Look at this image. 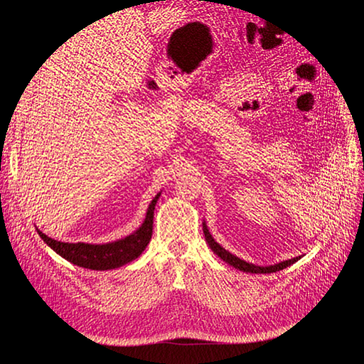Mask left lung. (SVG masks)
<instances>
[{"mask_svg": "<svg viewBox=\"0 0 364 364\" xmlns=\"http://www.w3.org/2000/svg\"><path fill=\"white\" fill-rule=\"evenodd\" d=\"M203 234H205V240L206 243L209 245V247H211V250L215 253L217 257L222 258L225 262H228L229 266H232L241 272H246V273H273V272H279L285 267L291 266V264H294L297 259H301V257H294L291 259H285V261H281L278 264H273V266H255V264L252 262H247L245 259H240L238 257L232 255V253L228 252L225 247L220 246L217 241L213 238L211 232H209V229L206 226V223L203 222Z\"/></svg>", "mask_w": 364, "mask_h": 364, "instance_id": "obj_1", "label": "left lung"}]
</instances>
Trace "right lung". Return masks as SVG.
<instances>
[{
    "label": "right lung",
    "instance_id": "add662e5",
    "mask_svg": "<svg viewBox=\"0 0 364 364\" xmlns=\"http://www.w3.org/2000/svg\"><path fill=\"white\" fill-rule=\"evenodd\" d=\"M159 197L161 191L153 197L151 203L147 208L144 222H142V225L136 230H134V232L124 238L111 241V243H63V241L50 238L38 228L36 230L39 237L43 240V243H47V246L59 253L62 258L75 264V266L91 270L118 269L124 266V264L136 259L150 243L153 232V213H155V206Z\"/></svg>",
    "mask_w": 364,
    "mask_h": 364
}]
</instances>
